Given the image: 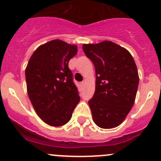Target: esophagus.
I'll return each mask as SVG.
<instances>
[{"mask_svg":"<svg viewBox=\"0 0 161 161\" xmlns=\"http://www.w3.org/2000/svg\"><path fill=\"white\" fill-rule=\"evenodd\" d=\"M80 85H81V86L82 87V88H83V87H85V85H86V82H82L80 83Z\"/></svg>","mask_w":161,"mask_h":161,"instance_id":"1","label":"esophagus"}]
</instances>
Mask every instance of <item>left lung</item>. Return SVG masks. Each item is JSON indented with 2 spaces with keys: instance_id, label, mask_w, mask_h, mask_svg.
Instances as JSON below:
<instances>
[{
  "instance_id": "left-lung-1",
  "label": "left lung",
  "mask_w": 161,
  "mask_h": 161,
  "mask_svg": "<svg viewBox=\"0 0 161 161\" xmlns=\"http://www.w3.org/2000/svg\"><path fill=\"white\" fill-rule=\"evenodd\" d=\"M86 56L96 70V90L89 100L94 123L101 129H113L131 111L139 86L137 67L125 48L105 40L83 44Z\"/></svg>"
}]
</instances>
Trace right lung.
I'll use <instances>...</instances> for the list:
<instances>
[{
	"label": "right lung",
	"instance_id": "add662e5",
	"mask_svg": "<svg viewBox=\"0 0 161 161\" xmlns=\"http://www.w3.org/2000/svg\"><path fill=\"white\" fill-rule=\"evenodd\" d=\"M76 45L53 40L39 47L25 69L27 92L37 115L53 127L65 125L80 100L69 61Z\"/></svg>",
	"mask_w": 161,
	"mask_h": 161
}]
</instances>
